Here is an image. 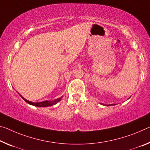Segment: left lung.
<instances>
[{
	"mask_svg": "<svg viewBox=\"0 0 150 150\" xmlns=\"http://www.w3.org/2000/svg\"><path fill=\"white\" fill-rule=\"evenodd\" d=\"M101 104H102V103H101ZM112 105V104H111V105Z\"/></svg>",
	"mask_w": 150,
	"mask_h": 150,
	"instance_id": "1",
	"label": "left lung"
}]
</instances>
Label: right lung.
Instances as JSON below:
<instances>
[{
	"label": "right lung",
	"instance_id": "obj_1",
	"mask_svg": "<svg viewBox=\"0 0 150 150\" xmlns=\"http://www.w3.org/2000/svg\"><path fill=\"white\" fill-rule=\"evenodd\" d=\"M20 96H21V95H20ZM21 97H22V98L26 102H27V103L30 104V105H32L37 106V107H49V106L54 105H55L56 103H57L59 101H61V98H58V99H57L54 101H42V102H39V103H34V102H32V101L27 100V99L24 98V97L22 96H21Z\"/></svg>",
	"mask_w": 150,
	"mask_h": 150
}]
</instances>
